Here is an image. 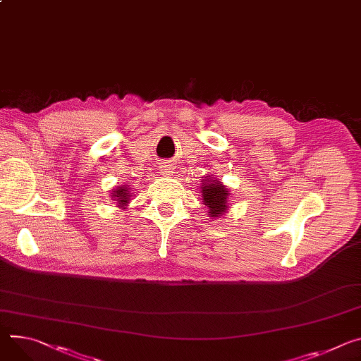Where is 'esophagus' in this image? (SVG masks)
<instances>
[{
    "instance_id": "esophagus-1",
    "label": "esophagus",
    "mask_w": 361,
    "mask_h": 361,
    "mask_svg": "<svg viewBox=\"0 0 361 361\" xmlns=\"http://www.w3.org/2000/svg\"><path fill=\"white\" fill-rule=\"evenodd\" d=\"M159 170L164 176H171L173 174V166L170 162H161L159 164Z\"/></svg>"
}]
</instances>
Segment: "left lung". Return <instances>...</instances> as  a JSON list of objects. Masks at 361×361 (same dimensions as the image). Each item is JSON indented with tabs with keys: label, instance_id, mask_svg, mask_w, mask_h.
Listing matches in <instances>:
<instances>
[{
	"label": "left lung",
	"instance_id": "1",
	"mask_svg": "<svg viewBox=\"0 0 361 361\" xmlns=\"http://www.w3.org/2000/svg\"><path fill=\"white\" fill-rule=\"evenodd\" d=\"M203 203L209 207V213L212 217H217L219 214L224 213L227 210L226 202H227V190L220 183H207L203 184Z\"/></svg>",
	"mask_w": 361,
	"mask_h": 361
}]
</instances>
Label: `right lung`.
<instances>
[{
    "instance_id": "add662e5",
    "label": "right lung",
    "mask_w": 361,
    "mask_h": 361,
    "mask_svg": "<svg viewBox=\"0 0 361 361\" xmlns=\"http://www.w3.org/2000/svg\"><path fill=\"white\" fill-rule=\"evenodd\" d=\"M114 197L116 199V202L123 206L129 202V197H130V192L128 190V187H118V190L114 192Z\"/></svg>"
}]
</instances>
